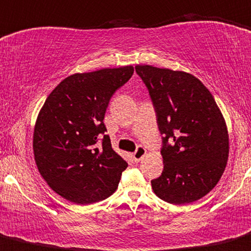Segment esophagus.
<instances>
[{"label":"esophagus","mask_w":251,"mask_h":251,"mask_svg":"<svg viewBox=\"0 0 251 251\" xmlns=\"http://www.w3.org/2000/svg\"><path fill=\"white\" fill-rule=\"evenodd\" d=\"M146 154H147V149H146V148H144L143 146H138V147H137L136 151H134L133 154H132L134 162H138V161H141L142 157H143Z\"/></svg>","instance_id":"34e87169"}]
</instances>
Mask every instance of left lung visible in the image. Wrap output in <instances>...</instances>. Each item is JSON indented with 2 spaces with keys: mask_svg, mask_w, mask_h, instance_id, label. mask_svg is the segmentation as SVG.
I'll use <instances>...</instances> for the list:
<instances>
[{
  "mask_svg": "<svg viewBox=\"0 0 251 251\" xmlns=\"http://www.w3.org/2000/svg\"><path fill=\"white\" fill-rule=\"evenodd\" d=\"M136 72L149 91L162 134L163 171L155 195L172 204L202 199L220 180L228 159V133L214 97L192 75L149 65Z\"/></svg>",
  "mask_w": 251,
  "mask_h": 251,
  "instance_id": "8db88e82",
  "label": "left lung"
}]
</instances>
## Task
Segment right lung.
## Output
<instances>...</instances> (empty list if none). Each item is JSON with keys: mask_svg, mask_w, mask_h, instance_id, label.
Returning <instances> with one entry per match:
<instances>
[{"mask_svg": "<svg viewBox=\"0 0 251 251\" xmlns=\"http://www.w3.org/2000/svg\"><path fill=\"white\" fill-rule=\"evenodd\" d=\"M132 75V66L75 73L44 102L33 152L41 176L63 199L90 204L117 190L127 162L113 150L103 119L110 97Z\"/></svg>", "mask_w": 251, "mask_h": 251, "instance_id": "right-lung-1", "label": "right lung"}]
</instances>
